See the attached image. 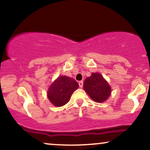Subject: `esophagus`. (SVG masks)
Here are the masks:
<instances>
[{
    "label": "esophagus",
    "instance_id": "1",
    "mask_svg": "<svg viewBox=\"0 0 150 150\" xmlns=\"http://www.w3.org/2000/svg\"><path fill=\"white\" fill-rule=\"evenodd\" d=\"M79 87H81V88L83 87V81H80L79 83Z\"/></svg>",
    "mask_w": 150,
    "mask_h": 150
}]
</instances>
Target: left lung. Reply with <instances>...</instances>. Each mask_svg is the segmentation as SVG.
Wrapping results in <instances>:
<instances>
[{"mask_svg": "<svg viewBox=\"0 0 150 150\" xmlns=\"http://www.w3.org/2000/svg\"><path fill=\"white\" fill-rule=\"evenodd\" d=\"M84 90L94 101H106L110 94V87L100 74L92 73L84 82Z\"/></svg>", "mask_w": 150, "mask_h": 150, "instance_id": "left-lung-1", "label": "left lung"}]
</instances>
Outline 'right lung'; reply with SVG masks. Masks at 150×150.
Instances as JSON below:
<instances>
[{
	"instance_id": "obj_1",
	"label": "right lung",
	"mask_w": 150,
	"mask_h": 150,
	"mask_svg": "<svg viewBox=\"0 0 150 150\" xmlns=\"http://www.w3.org/2000/svg\"><path fill=\"white\" fill-rule=\"evenodd\" d=\"M79 88L75 80L68 76H59L49 88L48 98L56 106H62L69 102L71 94Z\"/></svg>"
}]
</instances>
